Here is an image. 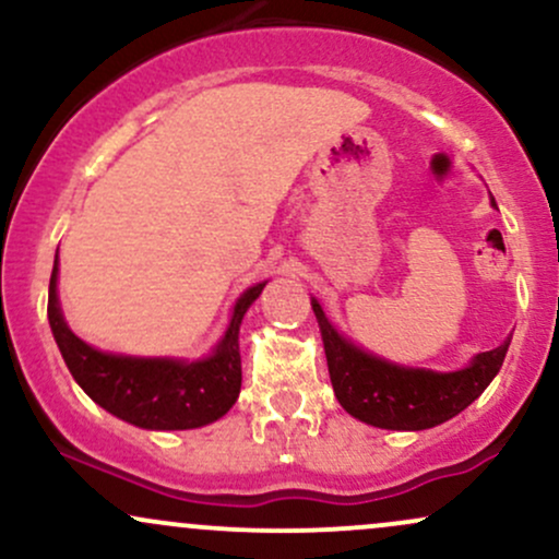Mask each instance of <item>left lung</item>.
Segmentation results:
<instances>
[{"label": "left lung", "mask_w": 559, "mask_h": 559, "mask_svg": "<svg viewBox=\"0 0 559 559\" xmlns=\"http://www.w3.org/2000/svg\"><path fill=\"white\" fill-rule=\"evenodd\" d=\"M312 310L323 333L325 360L338 404L357 420L391 431H423L463 413L499 373L510 346L507 338L497 349L480 352L471 368L454 373L400 368L338 336L316 299Z\"/></svg>", "instance_id": "left-lung-1"}]
</instances>
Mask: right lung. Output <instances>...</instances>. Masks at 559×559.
Listing matches in <instances>:
<instances>
[{"label":"right lung","mask_w":559,"mask_h":559,"mask_svg":"<svg viewBox=\"0 0 559 559\" xmlns=\"http://www.w3.org/2000/svg\"><path fill=\"white\" fill-rule=\"evenodd\" d=\"M262 288L265 284L241 294L215 355L199 362L105 355L83 344L68 329L57 305V262L49 278L47 316L68 370L99 407L131 426L152 431H183L207 426L234 407L241 391L239 325Z\"/></svg>","instance_id":"right-lung-1"}]
</instances>
